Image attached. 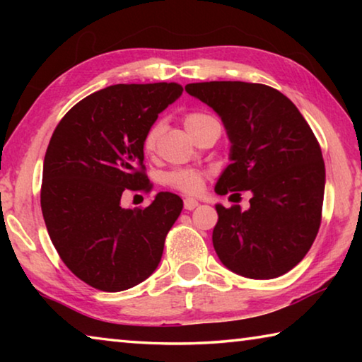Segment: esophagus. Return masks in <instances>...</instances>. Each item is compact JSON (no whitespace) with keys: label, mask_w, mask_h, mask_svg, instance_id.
<instances>
[{"label":"esophagus","mask_w":362,"mask_h":362,"mask_svg":"<svg viewBox=\"0 0 362 362\" xmlns=\"http://www.w3.org/2000/svg\"><path fill=\"white\" fill-rule=\"evenodd\" d=\"M198 201L193 199V198H187L185 201H183V207H185L187 211H193L194 207H198Z\"/></svg>","instance_id":"34e87169"}]
</instances>
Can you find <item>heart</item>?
<instances>
[{"label":"heart","mask_w":362,"mask_h":362,"mask_svg":"<svg viewBox=\"0 0 362 362\" xmlns=\"http://www.w3.org/2000/svg\"><path fill=\"white\" fill-rule=\"evenodd\" d=\"M209 121H214V118L207 113H199V112L188 113L185 116V127L188 129V132H193L194 129H198V127H201ZM161 131H163L161 122H156V124H153L150 127L144 139L145 153L155 151L158 139L161 136ZM164 180H166L169 187L179 189V192L192 194V193H198L201 187H203L204 174L194 169H177V170H173V173L166 174V179Z\"/></svg>","instance_id":"1"}]
</instances>
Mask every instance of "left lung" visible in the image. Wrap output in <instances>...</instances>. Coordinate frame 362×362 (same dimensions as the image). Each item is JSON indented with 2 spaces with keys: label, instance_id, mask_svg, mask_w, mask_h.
Listing matches in <instances>:
<instances>
[{
  "label": "left lung",
  "instance_id": "obj_1",
  "mask_svg": "<svg viewBox=\"0 0 362 362\" xmlns=\"http://www.w3.org/2000/svg\"><path fill=\"white\" fill-rule=\"evenodd\" d=\"M185 90L220 116L231 144L216 193H252L247 211L216 204L212 244L220 262L250 279L281 276L306 255L321 225L326 169L313 131L265 84L192 83Z\"/></svg>",
  "mask_w": 362,
  "mask_h": 362
}]
</instances>
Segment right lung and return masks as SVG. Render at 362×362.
Wrapping results in <instances>:
<instances>
[{"instance_id":"1","label":"right lung","mask_w":362,"mask_h":362,"mask_svg":"<svg viewBox=\"0 0 362 362\" xmlns=\"http://www.w3.org/2000/svg\"><path fill=\"white\" fill-rule=\"evenodd\" d=\"M182 90L177 83L108 86L78 102L52 134L42 166V217L60 259L95 289H131L161 262L183 201L159 192L148 207L132 211L121 206V196L151 188L144 139Z\"/></svg>"}]
</instances>
